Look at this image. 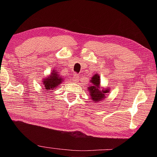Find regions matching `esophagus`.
Returning a JSON list of instances; mask_svg holds the SVG:
<instances>
[{"label":"esophagus","instance_id":"obj_1","mask_svg":"<svg viewBox=\"0 0 157 157\" xmlns=\"http://www.w3.org/2000/svg\"><path fill=\"white\" fill-rule=\"evenodd\" d=\"M78 80H79L78 74H74V76H73V81H78Z\"/></svg>","mask_w":157,"mask_h":157}]
</instances>
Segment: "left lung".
<instances>
[{
    "mask_svg": "<svg viewBox=\"0 0 157 157\" xmlns=\"http://www.w3.org/2000/svg\"><path fill=\"white\" fill-rule=\"evenodd\" d=\"M100 80L99 74H95L90 80L91 86L88 87V91L90 94L91 99L95 102L100 101L106 98V94L109 92V89H104L103 88L102 89H101Z\"/></svg>",
    "mask_w": 157,
    "mask_h": 157,
    "instance_id": "left-lung-1",
    "label": "left lung"
}]
</instances>
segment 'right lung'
<instances>
[{"label":"right lung","instance_id":"1","mask_svg":"<svg viewBox=\"0 0 157 157\" xmlns=\"http://www.w3.org/2000/svg\"><path fill=\"white\" fill-rule=\"evenodd\" d=\"M63 77H61L57 70H53L49 76H47L43 80V83L46 90H53L57 88L63 81Z\"/></svg>","mask_w":157,"mask_h":157}]
</instances>
